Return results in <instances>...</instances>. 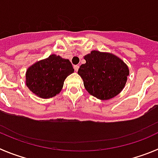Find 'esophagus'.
<instances>
[{
	"instance_id": "obj_1",
	"label": "esophagus",
	"mask_w": 158,
	"mask_h": 158,
	"mask_svg": "<svg viewBox=\"0 0 158 158\" xmlns=\"http://www.w3.org/2000/svg\"><path fill=\"white\" fill-rule=\"evenodd\" d=\"M73 68H74V69H75V71L77 72L78 71V69H79V65H74Z\"/></svg>"
}]
</instances>
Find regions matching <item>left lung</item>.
I'll return each mask as SVG.
<instances>
[{
	"mask_svg": "<svg viewBox=\"0 0 158 158\" xmlns=\"http://www.w3.org/2000/svg\"><path fill=\"white\" fill-rule=\"evenodd\" d=\"M85 60L86 62L81 65L78 74L89 93L102 100L110 99L120 93L129 75L128 68L122 60L98 51H92Z\"/></svg>",
	"mask_w": 158,
	"mask_h": 158,
	"instance_id": "1",
	"label": "left lung"
}]
</instances>
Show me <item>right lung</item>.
Wrapping results in <instances>:
<instances>
[{
    "mask_svg": "<svg viewBox=\"0 0 158 158\" xmlns=\"http://www.w3.org/2000/svg\"><path fill=\"white\" fill-rule=\"evenodd\" d=\"M74 72L69 60L51 55L27 69V85L42 98L54 97L60 92L65 78Z\"/></svg>",
    "mask_w": 158,
    "mask_h": 158,
    "instance_id": "add662e5",
    "label": "right lung"
}]
</instances>
